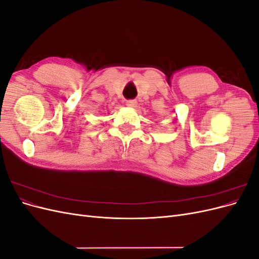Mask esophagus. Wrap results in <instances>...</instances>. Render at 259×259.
Instances as JSON below:
<instances>
[{"instance_id":"34e87169","label":"esophagus","mask_w":259,"mask_h":259,"mask_svg":"<svg viewBox=\"0 0 259 259\" xmlns=\"http://www.w3.org/2000/svg\"><path fill=\"white\" fill-rule=\"evenodd\" d=\"M126 106L131 107V108H134L137 106V100L136 99H130L126 101Z\"/></svg>"}]
</instances>
